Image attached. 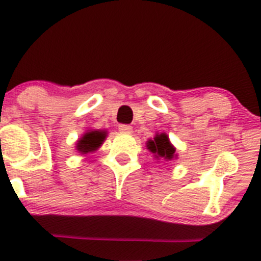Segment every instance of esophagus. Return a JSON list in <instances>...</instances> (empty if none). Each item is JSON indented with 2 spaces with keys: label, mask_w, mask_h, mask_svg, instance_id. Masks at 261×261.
<instances>
[{
  "label": "esophagus",
  "mask_w": 261,
  "mask_h": 261,
  "mask_svg": "<svg viewBox=\"0 0 261 261\" xmlns=\"http://www.w3.org/2000/svg\"><path fill=\"white\" fill-rule=\"evenodd\" d=\"M118 130H120L121 133H123V134H131V133H133V127H131L130 125H120Z\"/></svg>",
  "instance_id": "esophagus-1"
}]
</instances>
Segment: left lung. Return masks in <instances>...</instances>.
Here are the masks:
<instances>
[{"mask_svg": "<svg viewBox=\"0 0 261 261\" xmlns=\"http://www.w3.org/2000/svg\"><path fill=\"white\" fill-rule=\"evenodd\" d=\"M146 149L156 160L163 159L165 162H172L178 158L177 149L170 143L169 136L165 133H156L154 139H149L146 141Z\"/></svg>", "mask_w": 261, "mask_h": 261, "instance_id": "1", "label": "left lung"}]
</instances>
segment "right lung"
I'll return each mask as SVG.
<instances>
[{
    "mask_svg": "<svg viewBox=\"0 0 261 261\" xmlns=\"http://www.w3.org/2000/svg\"><path fill=\"white\" fill-rule=\"evenodd\" d=\"M107 138L105 130H87L75 143V149L82 155L97 151Z\"/></svg>",
    "mask_w": 261,
    "mask_h": 261,
    "instance_id": "obj_1",
    "label": "right lung"
}]
</instances>
